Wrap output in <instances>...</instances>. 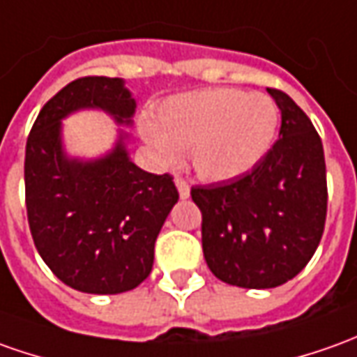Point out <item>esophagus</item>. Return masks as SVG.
<instances>
[{"label":"esophagus","mask_w":357,"mask_h":357,"mask_svg":"<svg viewBox=\"0 0 357 357\" xmlns=\"http://www.w3.org/2000/svg\"><path fill=\"white\" fill-rule=\"evenodd\" d=\"M176 188H178V191H179V197L181 199L189 197V191H191V189H189V183L185 181V179L176 178Z\"/></svg>","instance_id":"obj_1"}]
</instances>
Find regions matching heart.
Segmentation results:
<instances>
[{
  "label": "heart",
  "mask_w": 357,
  "mask_h": 357,
  "mask_svg": "<svg viewBox=\"0 0 357 357\" xmlns=\"http://www.w3.org/2000/svg\"><path fill=\"white\" fill-rule=\"evenodd\" d=\"M278 127L280 109L271 97L217 87L169 97L140 132L164 164L176 166L179 152H188L199 178L225 181L266 156Z\"/></svg>",
  "instance_id": "1"
}]
</instances>
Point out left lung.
<instances>
[{
	"instance_id": "obj_1",
	"label": "left lung",
	"mask_w": 357,
	"mask_h": 357,
	"mask_svg": "<svg viewBox=\"0 0 357 357\" xmlns=\"http://www.w3.org/2000/svg\"><path fill=\"white\" fill-rule=\"evenodd\" d=\"M268 91L281 111L280 140L246 174L191 189L203 215L209 270L246 289H271L293 280L312 258L326 220L321 137L287 93Z\"/></svg>"
}]
</instances>
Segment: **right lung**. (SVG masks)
Segmentation results:
<instances>
[{
  "mask_svg": "<svg viewBox=\"0 0 357 357\" xmlns=\"http://www.w3.org/2000/svg\"><path fill=\"white\" fill-rule=\"evenodd\" d=\"M99 109L128 127L137 101L121 77L70 82L40 109L25 150V201L40 258L68 287L115 295L135 289L154 264V242L178 203L169 174L156 176L128 158L127 132L96 160L70 158L62 119Z\"/></svg>",
  "mask_w": 357,
  "mask_h": 357,
  "instance_id": "1",
  "label": "right lung"
}]
</instances>
